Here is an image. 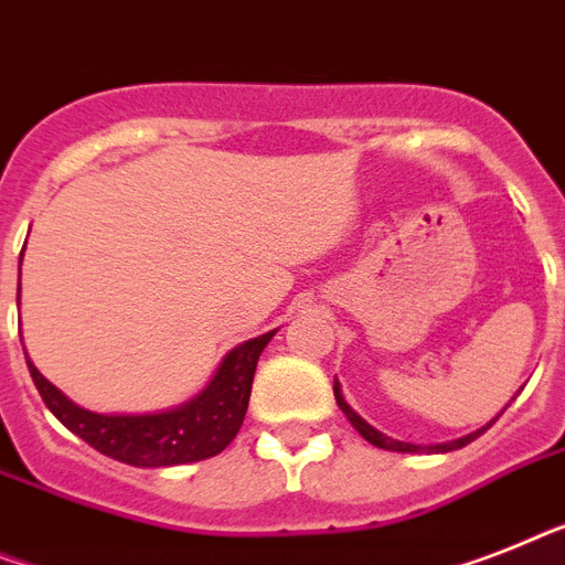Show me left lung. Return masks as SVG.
<instances>
[{"label":"left lung","mask_w":565,"mask_h":565,"mask_svg":"<svg viewBox=\"0 0 565 565\" xmlns=\"http://www.w3.org/2000/svg\"><path fill=\"white\" fill-rule=\"evenodd\" d=\"M334 401H338V407L343 409V416H347L349 422H352V427H355V430L361 433L363 439L370 441V445L381 447V450H393V454H450V450H459V447H465V445H470V441H473V439H479V436H482V433L488 430V427H491V424L502 416V413H500V416L493 418L491 424H484L482 430H473V433H468V436H461V439L445 441V445H409V441L393 439V436H386V433L375 430L372 424L363 422V418L358 416L355 409H352L347 404V398H343V393H340L338 381H334Z\"/></svg>","instance_id":"left-lung-1"}]
</instances>
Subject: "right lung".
Listing matches in <instances>:
<instances>
[{
    "instance_id": "add662e5",
    "label": "right lung",
    "mask_w": 565,
    "mask_h": 565,
    "mask_svg": "<svg viewBox=\"0 0 565 565\" xmlns=\"http://www.w3.org/2000/svg\"><path fill=\"white\" fill-rule=\"evenodd\" d=\"M17 300H20V288H17ZM271 338L274 332H265L231 349L225 361L218 363L213 381L188 404L164 409V413H143V416H104V413L77 407L49 377H42L34 363L28 358L25 361L45 407L74 436H81L86 445L124 465L170 468V465L210 459L236 439L248 413L256 361Z\"/></svg>"
}]
</instances>
